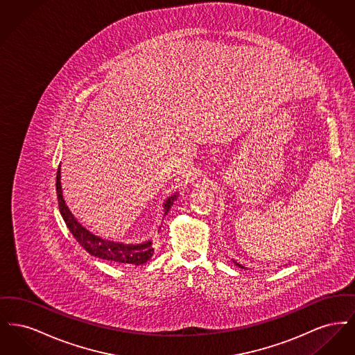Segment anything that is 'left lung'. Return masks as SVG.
Returning a JSON list of instances; mask_svg holds the SVG:
<instances>
[{
    "label": "left lung",
    "instance_id": "obj_1",
    "mask_svg": "<svg viewBox=\"0 0 355 355\" xmlns=\"http://www.w3.org/2000/svg\"><path fill=\"white\" fill-rule=\"evenodd\" d=\"M233 262H234V265H236V266H238V268H241V269H246V268H245V266H243V265H241V263H238V262H236V261H234V259H233Z\"/></svg>",
    "mask_w": 355,
    "mask_h": 355
}]
</instances>
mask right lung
<instances>
[{"instance_id": "1", "label": "right lung", "mask_w": 355, "mask_h": 355, "mask_svg": "<svg viewBox=\"0 0 355 355\" xmlns=\"http://www.w3.org/2000/svg\"><path fill=\"white\" fill-rule=\"evenodd\" d=\"M55 189H57L60 213L73 236L77 239V242L84 248L87 253L92 254L97 258L105 259V261L125 263V265L129 263V265H135V266L142 265L152 258L153 253H154L152 239L144 241L141 243H123V242L109 241V239L93 234L78 220H76V217L69 210L68 205L65 202L64 196H62L61 166H58V171H57ZM177 198H178V193H174L165 200V202L162 205L164 217L169 213L171 205L174 201H177Z\"/></svg>"}]
</instances>
